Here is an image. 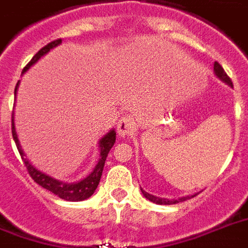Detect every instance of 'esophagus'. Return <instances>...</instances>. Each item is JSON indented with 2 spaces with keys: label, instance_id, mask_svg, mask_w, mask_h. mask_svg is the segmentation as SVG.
<instances>
[{
  "label": "esophagus",
  "instance_id": "1",
  "mask_svg": "<svg viewBox=\"0 0 248 248\" xmlns=\"http://www.w3.org/2000/svg\"><path fill=\"white\" fill-rule=\"evenodd\" d=\"M117 130H118V134H120L121 137L128 135V134H131V132L135 130V121H134V118H132L131 116L122 117V118L118 121Z\"/></svg>",
  "mask_w": 248,
  "mask_h": 248
}]
</instances>
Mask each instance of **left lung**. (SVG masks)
<instances>
[{
  "instance_id": "left-lung-1",
  "label": "left lung",
  "mask_w": 248,
  "mask_h": 248,
  "mask_svg": "<svg viewBox=\"0 0 248 248\" xmlns=\"http://www.w3.org/2000/svg\"><path fill=\"white\" fill-rule=\"evenodd\" d=\"M213 70H215V74H216L217 77L221 79V80H224L225 83H228L229 86H233V82H232V79L229 78V75L225 73V70L222 69V66L218 63V62H215V66H213ZM141 190V194L147 198L148 200H151V202H154V203L156 204H166V205H169V204H177V203H181V202H185V200L190 199V198H192V196H185V198H181V199H177V200H169V199H162V198H157V196L155 195H151V194H148V192H145L143 188H140ZM195 196V195H194Z\"/></svg>"
}]
</instances>
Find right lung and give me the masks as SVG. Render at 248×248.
I'll return each instance as SVG.
<instances>
[{
  "mask_svg": "<svg viewBox=\"0 0 248 248\" xmlns=\"http://www.w3.org/2000/svg\"><path fill=\"white\" fill-rule=\"evenodd\" d=\"M61 43V39H57V40H53L52 43H49V44L45 45L44 48H41L39 52L36 53L35 56L32 57L31 61L26 65V67L23 69V73H26L35 62L39 61L41 57L44 56V54H46L50 49H53L54 46H57V45H60ZM18 84L19 82L16 83V87H15V93H16V90H18ZM13 118H14V117H13ZM11 132H13V138H14L16 148H18L19 154H20V156L23 158L24 165L27 168L28 174L31 175V178L33 179L37 185H40L41 187L46 188L48 191L53 192L54 195L60 196L61 199L69 200V202H80V200H86L93 194L94 190L99 186L100 178H101V174H103L104 165H105V160H107L108 154H109V151H110L111 147L114 145V141H116V132H114V130H111V131L108 132L107 135L100 140V158L99 162L94 166L93 171H92L88 177H86V178L82 179V181H79V182L63 183L61 182V181H57V179L44 174V173H41L40 170L36 169L35 166L31 165L27 158L24 157L23 151L20 148L18 138H16V132H15L14 120L11 121Z\"/></svg>",
  "mask_w": 248,
  "mask_h": 248,
  "instance_id": "right-lung-1",
  "label": "right lung"
}]
</instances>
